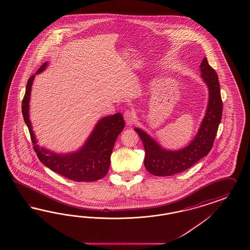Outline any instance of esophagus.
Instances as JSON below:
<instances>
[{"mask_svg":"<svg viewBox=\"0 0 250 250\" xmlns=\"http://www.w3.org/2000/svg\"><path fill=\"white\" fill-rule=\"evenodd\" d=\"M124 118H125V123H126L127 125H132L135 123V120H136L135 114H134L133 112H131V111H126V112L124 114Z\"/></svg>","mask_w":250,"mask_h":250,"instance_id":"1","label":"esophagus"}]
</instances>
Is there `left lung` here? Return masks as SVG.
<instances>
[{"mask_svg":"<svg viewBox=\"0 0 250 250\" xmlns=\"http://www.w3.org/2000/svg\"><path fill=\"white\" fill-rule=\"evenodd\" d=\"M201 74L208 86L209 101L205 118L193 140L180 150H167L142 129L135 128L144 145V164L146 170L155 176H171L193 166L212 149L220 122L223 102L220 92L218 76L205 58L201 65Z\"/></svg>","mask_w":250,"mask_h":250,"instance_id":"left-lung-1","label":"left lung"}]
</instances>
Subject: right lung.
I'll return each instance as SVG.
<instances>
[{
  "label": "right lung",
  "mask_w": 250,
  "mask_h": 250,
  "mask_svg": "<svg viewBox=\"0 0 250 250\" xmlns=\"http://www.w3.org/2000/svg\"><path fill=\"white\" fill-rule=\"evenodd\" d=\"M47 66L45 62L36 74L42 72ZM35 75L27 81L22 102V113L29 133L35 151L39 160L55 172L75 182H95L104 178L111 163V155L114 143L125 127V121L120 113L105 116L97 123L91 136L78 151L69 154H56L40 147L29 119V100Z\"/></svg>",
  "instance_id": "1"
}]
</instances>
